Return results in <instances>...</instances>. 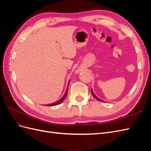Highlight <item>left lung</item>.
<instances>
[{"label":"left lung","instance_id":"obj_1","mask_svg":"<svg viewBox=\"0 0 151 151\" xmlns=\"http://www.w3.org/2000/svg\"><path fill=\"white\" fill-rule=\"evenodd\" d=\"M91 93H92V94H93V97H94L96 99H97L98 101H102V102H103V100H101V99H100L99 98H98L96 96V95L94 94V93H93V91L92 89H91Z\"/></svg>","mask_w":151,"mask_h":151}]
</instances>
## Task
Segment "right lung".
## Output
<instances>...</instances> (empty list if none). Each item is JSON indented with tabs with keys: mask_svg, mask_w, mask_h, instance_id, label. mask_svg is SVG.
Wrapping results in <instances>:
<instances>
[{
	"mask_svg": "<svg viewBox=\"0 0 151 151\" xmlns=\"http://www.w3.org/2000/svg\"><path fill=\"white\" fill-rule=\"evenodd\" d=\"M68 84H69V83H68ZM67 88H67V89H66V91H65V93L64 95L63 96V97H62L60 99H59L58 101H56V102H55V103H52V104H46V106H56V105H57V104H60V103L63 101V100H64V99L65 98V97L67 96Z\"/></svg>",
	"mask_w": 151,
	"mask_h": 151,
	"instance_id": "1",
	"label": "right lung"
}]
</instances>
